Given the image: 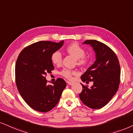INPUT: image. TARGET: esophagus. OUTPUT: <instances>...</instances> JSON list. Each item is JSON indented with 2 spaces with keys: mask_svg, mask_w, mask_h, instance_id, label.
Returning <instances> with one entry per match:
<instances>
[{
  "mask_svg": "<svg viewBox=\"0 0 133 133\" xmlns=\"http://www.w3.org/2000/svg\"><path fill=\"white\" fill-rule=\"evenodd\" d=\"M67 83H68V85H72V84H73V82H70V81H67Z\"/></svg>",
  "mask_w": 133,
  "mask_h": 133,
  "instance_id": "obj_1",
  "label": "esophagus"
}]
</instances>
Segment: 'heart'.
Listing matches in <instances>:
<instances>
[{
	"label": "heart",
	"mask_w": 133,
	"mask_h": 133,
	"mask_svg": "<svg viewBox=\"0 0 133 133\" xmlns=\"http://www.w3.org/2000/svg\"><path fill=\"white\" fill-rule=\"evenodd\" d=\"M67 51L69 54L75 57L77 60V63L80 65H85L90 63V58L88 56L85 55V50L76 43H73L69 45L66 48ZM51 61L54 64L59 65L62 63V55L59 51H56L52 55ZM65 78L71 80L73 75H77L78 72L75 70H72L68 69H64L60 72Z\"/></svg>",
	"instance_id": "1"
}]
</instances>
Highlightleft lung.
<instances>
[{
	"label": "left lung",
	"instance_id": "8db88e82",
	"mask_svg": "<svg viewBox=\"0 0 133 133\" xmlns=\"http://www.w3.org/2000/svg\"><path fill=\"white\" fill-rule=\"evenodd\" d=\"M83 43L93 47L96 59L81 76L83 82H92L93 85L89 88L81 83L83 90L79 97L87 106L99 109L105 106L118 90L120 63L114 51L104 43L96 40H87Z\"/></svg>",
	"mask_w": 133,
	"mask_h": 133
}]
</instances>
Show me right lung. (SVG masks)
Segmentation results:
<instances>
[{
    "label": "right lung",
    "instance_id": "add662e5",
    "mask_svg": "<svg viewBox=\"0 0 133 133\" xmlns=\"http://www.w3.org/2000/svg\"><path fill=\"white\" fill-rule=\"evenodd\" d=\"M59 43L40 41L24 48L18 56L15 65V79L18 91L32 109L46 112L54 108L66 87L63 78L47 85L45 75L54 69L51 56L61 48Z\"/></svg>",
    "mask_w": 133,
    "mask_h": 133
}]
</instances>
